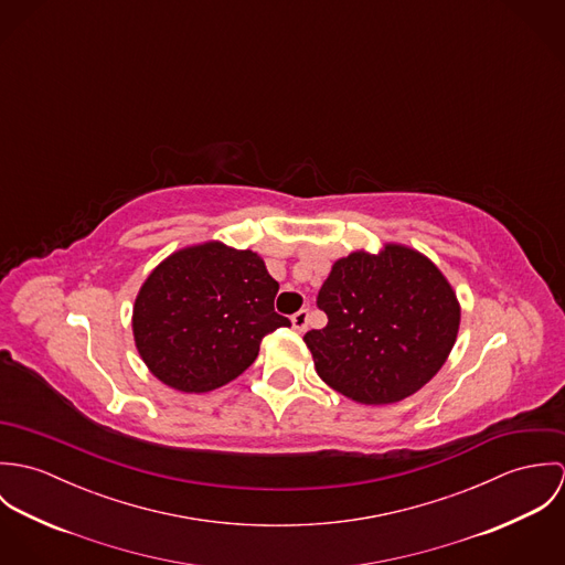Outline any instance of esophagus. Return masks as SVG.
I'll return each instance as SVG.
<instances>
[{
  "mask_svg": "<svg viewBox=\"0 0 565 565\" xmlns=\"http://www.w3.org/2000/svg\"><path fill=\"white\" fill-rule=\"evenodd\" d=\"M291 323H294V328H296L298 332H305L307 326H309V309H300V311L291 318Z\"/></svg>",
  "mask_w": 565,
  "mask_h": 565,
  "instance_id": "1",
  "label": "esophagus"
}]
</instances>
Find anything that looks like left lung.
<instances>
[{"label": "left lung", "instance_id": "obj_1", "mask_svg": "<svg viewBox=\"0 0 565 565\" xmlns=\"http://www.w3.org/2000/svg\"><path fill=\"white\" fill-rule=\"evenodd\" d=\"M318 307L328 323L305 334L316 370L361 404L398 403L422 390L446 363L461 320L444 274L396 243L339 258Z\"/></svg>", "mask_w": 565, "mask_h": 565}]
</instances>
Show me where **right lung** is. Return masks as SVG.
Listing matches in <instances>:
<instances>
[{
    "label": "right lung",
    "instance_id": "obj_1",
    "mask_svg": "<svg viewBox=\"0 0 565 565\" xmlns=\"http://www.w3.org/2000/svg\"><path fill=\"white\" fill-rule=\"evenodd\" d=\"M278 282L252 249L184 247L148 276L132 316L135 343L164 385L213 392L243 374L265 334L291 322L274 311Z\"/></svg>",
    "mask_w": 565,
    "mask_h": 565
}]
</instances>
